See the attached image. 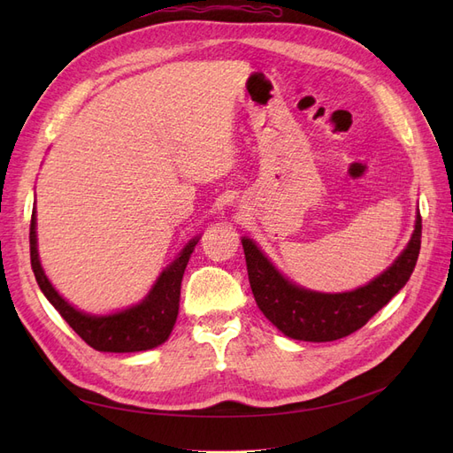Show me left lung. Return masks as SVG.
Returning a JSON list of instances; mask_svg holds the SVG:
<instances>
[{"instance_id": "1", "label": "left lung", "mask_w": 453, "mask_h": 453, "mask_svg": "<svg viewBox=\"0 0 453 453\" xmlns=\"http://www.w3.org/2000/svg\"><path fill=\"white\" fill-rule=\"evenodd\" d=\"M248 276L257 306L266 319L295 340L333 342L359 331L412 276L421 248V215L399 258L376 280L349 293H315L285 280L257 245L243 238Z\"/></svg>"}]
</instances>
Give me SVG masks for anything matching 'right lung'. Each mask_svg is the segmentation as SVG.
Segmentation results:
<instances>
[{
    "mask_svg": "<svg viewBox=\"0 0 453 453\" xmlns=\"http://www.w3.org/2000/svg\"><path fill=\"white\" fill-rule=\"evenodd\" d=\"M198 240L200 238L196 236L185 245L180 257L160 273L153 289L149 291L140 304L111 315H90L79 311L70 303H65L50 285L43 268H41L37 255L35 210L32 211L30 223V258L39 289L43 291L49 303L58 310L65 323L90 348L111 353H134L153 349L168 340L177 319V311H180L183 273Z\"/></svg>",
    "mask_w": 453,
    "mask_h": 453,
    "instance_id": "add662e5",
    "label": "right lung"
}]
</instances>
